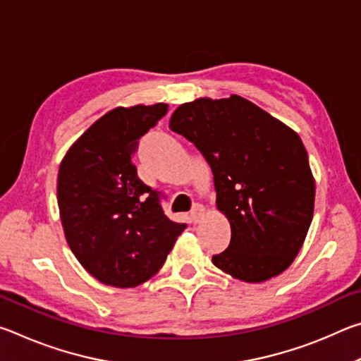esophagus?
<instances>
[{"instance_id":"obj_1","label":"esophagus","mask_w":361,"mask_h":361,"mask_svg":"<svg viewBox=\"0 0 361 361\" xmlns=\"http://www.w3.org/2000/svg\"><path fill=\"white\" fill-rule=\"evenodd\" d=\"M204 212H205V209L200 204H195L194 207H192V210H191V219L194 223H199L200 221V218L204 216Z\"/></svg>"}]
</instances>
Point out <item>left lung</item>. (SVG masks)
I'll list each match as a JSON object with an SVG mask.
<instances>
[{"instance_id":"1","label":"left lung","mask_w":361,"mask_h":361,"mask_svg":"<svg viewBox=\"0 0 361 361\" xmlns=\"http://www.w3.org/2000/svg\"><path fill=\"white\" fill-rule=\"evenodd\" d=\"M170 129L194 143L213 172L231 243L212 262L248 283L282 274L314 216L315 181L295 130L239 95L183 103Z\"/></svg>"}]
</instances>
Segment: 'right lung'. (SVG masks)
I'll use <instances>...</instances> for the list:
<instances>
[{
    "instance_id": "obj_1",
    "label": "right lung",
    "mask_w": 361,
    "mask_h": 361,
    "mask_svg": "<svg viewBox=\"0 0 361 361\" xmlns=\"http://www.w3.org/2000/svg\"><path fill=\"white\" fill-rule=\"evenodd\" d=\"M166 103L114 108L95 121L59 169L57 202L66 242L90 276L133 288L156 276L185 223L166 216L161 192L138 178V140L167 114Z\"/></svg>"
}]
</instances>
